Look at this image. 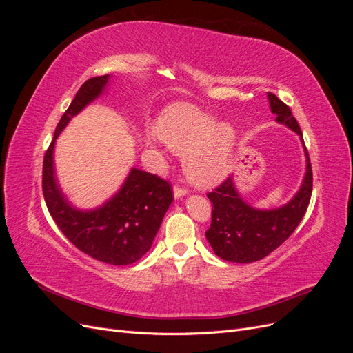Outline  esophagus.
I'll return each mask as SVG.
<instances>
[{"label": "esophagus", "instance_id": "obj_1", "mask_svg": "<svg viewBox=\"0 0 353 353\" xmlns=\"http://www.w3.org/2000/svg\"><path fill=\"white\" fill-rule=\"evenodd\" d=\"M188 194V190L187 188H181V187H175L174 188V196H175V199H181V197H184V196H187Z\"/></svg>", "mask_w": 353, "mask_h": 353}]
</instances>
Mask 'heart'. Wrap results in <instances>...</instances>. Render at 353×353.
Returning <instances> with one entry per match:
<instances>
[{
    "mask_svg": "<svg viewBox=\"0 0 353 353\" xmlns=\"http://www.w3.org/2000/svg\"><path fill=\"white\" fill-rule=\"evenodd\" d=\"M157 135L147 137V145L157 150L156 137L174 153L184 156V168L191 181L212 185L225 178L236 148V131L228 122L187 103H175L162 113Z\"/></svg>",
    "mask_w": 353,
    "mask_h": 353,
    "instance_id": "obj_1",
    "label": "heart"
}]
</instances>
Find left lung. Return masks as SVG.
Masks as SVG:
<instances>
[{"mask_svg": "<svg viewBox=\"0 0 353 353\" xmlns=\"http://www.w3.org/2000/svg\"><path fill=\"white\" fill-rule=\"evenodd\" d=\"M275 121L290 128L301 137L306 156V172L297 193L285 205L274 209H258L244 201L236 188L234 178L208 194L212 201V223L206 239L213 252L227 262L250 263L263 259L281 245L297 228L312 194V168L305 147L303 135L288 105L268 92Z\"/></svg>", "mask_w": 353, "mask_h": 353, "instance_id": "8db88e82", "label": "left lung"}]
</instances>
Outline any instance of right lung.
Instances as JSON below:
<instances>
[{"label": "right lung", "mask_w": 353, "mask_h": 353, "mask_svg": "<svg viewBox=\"0 0 353 353\" xmlns=\"http://www.w3.org/2000/svg\"><path fill=\"white\" fill-rule=\"evenodd\" d=\"M110 74L82 83L61 116L44 156L42 191L50 215L68 240L91 258L110 265H130L150 250L166 210L174 201L170 185L157 175L131 168L122 187L95 209H78L63 193L56 176L54 145L72 117L99 99Z\"/></svg>", "instance_id": "obj_1"}]
</instances>
